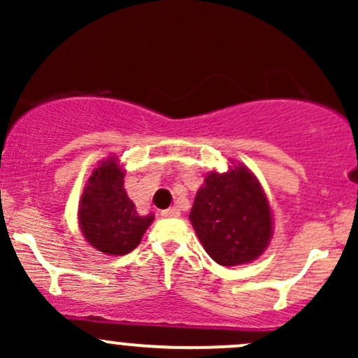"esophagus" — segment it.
<instances>
[{"label":"esophagus","mask_w":358,"mask_h":358,"mask_svg":"<svg viewBox=\"0 0 358 358\" xmlns=\"http://www.w3.org/2000/svg\"><path fill=\"white\" fill-rule=\"evenodd\" d=\"M162 215L166 217V219H175V217H180V208L170 207V208H166V210H163Z\"/></svg>","instance_id":"esophagus-1"}]
</instances>
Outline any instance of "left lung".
I'll use <instances>...</instances> for the list:
<instances>
[{
  "label": "left lung",
  "instance_id": "left-lung-1",
  "mask_svg": "<svg viewBox=\"0 0 358 358\" xmlns=\"http://www.w3.org/2000/svg\"><path fill=\"white\" fill-rule=\"evenodd\" d=\"M190 222L217 264L256 261L273 237V213L259 180L244 165L210 171L196 192Z\"/></svg>",
  "mask_w": 358,
  "mask_h": 358
}]
</instances>
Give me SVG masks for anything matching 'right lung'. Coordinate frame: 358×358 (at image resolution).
Instances as JSON below:
<instances>
[{
    "instance_id": "obj_1",
    "label": "right lung",
    "mask_w": 358,
    "mask_h": 358,
    "mask_svg": "<svg viewBox=\"0 0 358 358\" xmlns=\"http://www.w3.org/2000/svg\"><path fill=\"white\" fill-rule=\"evenodd\" d=\"M124 173L116 156H109L89 176L79 202L85 241L109 256H124L136 249L155 219L153 213H138L124 190Z\"/></svg>"
}]
</instances>
